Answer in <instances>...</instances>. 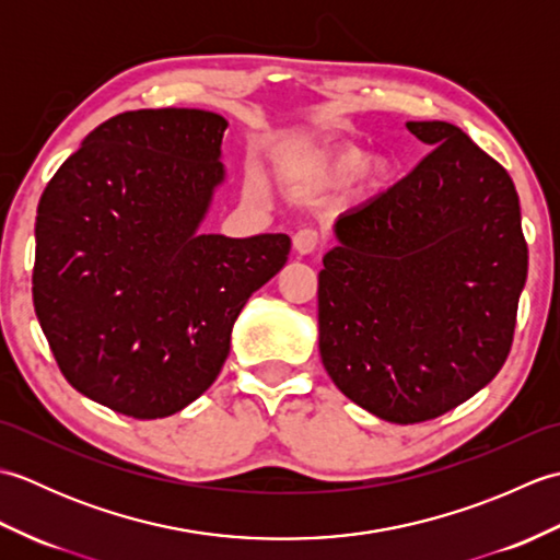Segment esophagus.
I'll return each mask as SVG.
<instances>
[{"instance_id":"1","label":"esophagus","mask_w":560,"mask_h":560,"mask_svg":"<svg viewBox=\"0 0 560 560\" xmlns=\"http://www.w3.org/2000/svg\"><path fill=\"white\" fill-rule=\"evenodd\" d=\"M319 245H323V237H319L315 229H301L293 235V249L299 255H311Z\"/></svg>"}]
</instances>
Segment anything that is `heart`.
Segmentation results:
<instances>
[{
  "label": "heart",
  "instance_id": "b5f03b06",
  "mask_svg": "<svg viewBox=\"0 0 560 560\" xmlns=\"http://www.w3.org/2000/svg\"><path fill=\"white\" fill-rule=\"evenodd\" d=\"M359 165H361V156H359V153H347V156H341V161L337 163V168L347 173V171L359 168ZM249 192H253V195L259 192V183H257V180L249 183Z\"/></svg>",
  "mask_w": 560,
  "mask_h": 560
}]
</instances>
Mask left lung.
Segmentation results:
<instances>
[{
  "label": "left lung",
  "instance_id": "obj_1",
  "mask_svg": "<svg viewBox=\"0 0 560 560\" xmlns=\"http://www.w3.org/2000/svg\"><path fill=\"white\" fill-rule=\"evenodd\" d=\"M407 127L433 151L337 219L317 287L329 377L404 425L438 419L498 375L529 265L503 165L450 122Z\"/></svg>",
  "mask_w": 560,
  "mask_h": 560
}]
</instances>
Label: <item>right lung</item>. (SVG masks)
I'll return each instance as SVG.
<instances>
[{"instance_id":"1","label":"right lung","mask_w":560,"mask_h":560,"mask_svg":"<svg viewBox=\"0 0 560 560\" xmlns=\"http://www.w3.org/2000/svg\"><path fill=\"white\" fill-rule=\"evenodd\" d=\"M225 127L195 108L120 113L40 197L33 305L45 339L71 387L132 419L205 395L235 317L287 265L283 233H197L223 180Z\"/></svg>"}]
</instances>
